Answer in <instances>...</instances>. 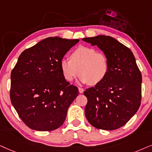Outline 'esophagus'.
Returning <instances> with one entry per match:
<instances>
[{
  "mask_svg": "<svg viewBox=\"0 0 152 152\" xmlns=\"http://www.w3.org/2000/svg\"><path fill=\"white\" fill-rule=\"evenodd\" d=\"M78 91H79L80 93H83L84 89L83 88H78Z\"/></svg>",
  "mask_w": 152,
  "mask_h": 152,
  "instance_id": "1",
  "label": "esophagus"
}]
</instances>
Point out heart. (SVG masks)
<instances>
[{
    "mask_svg": "<svg viewBox=\"0 0 152 152\" xmlns=\"http://www.w3.org/2000/svg\"><path fill=\"white\" fill-rule=\"evenodd\" d=\"M60 66L66 81H72L78 74L82 83L92 86L102 83L109 72L108 58L94 48L80 46L70 56V60L62 58Z\"/></svg>",
    "mask_w": 152,
    "mask_h": 152,
    "instance_id": "1",
    "label": "heart"
}]
</instances>
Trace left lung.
<instances>
[{
    "instance_id": "obj_1",
    "label": "left lung",
    "mask_w": 152,
    "mask_h": 152,
    "mask_svg": "<svg viewBox=\"0 0 152 152\" xmlns=\"http://www.w3.org/2000/svg\"><path fill=\"white\" fill-rule=\"evenodd\" d=\"M83 40L100 48L109 64L105 79L84 92L86 117L95 128L115 130L126 124L140 106L142 75L132 51L115 38L98 35Z\"/></svg>"
}]
</instances>
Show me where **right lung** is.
Instances as JSON below:
<instances>
[{"mask_svg":"<svg viewBox=\"0 0 152 152\" xmlns=\"http://www.w3.org/2000/svg\"><path fill=\"white\" fill-rule=\"evenodd\" d=\"M78 42L48 37L19 56L11 73L10 99L30 129L53 131L63 124L78 90L64 79L60 62Z\"/></svg>","mask_w":152,"mask_h":152,"instance_id":"right-lung-1","label":"right lung"}]
</instances>
